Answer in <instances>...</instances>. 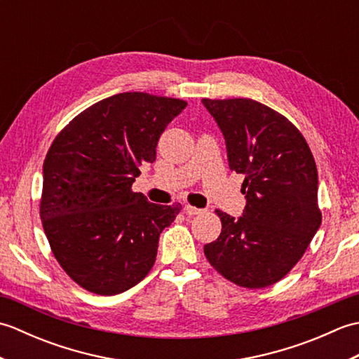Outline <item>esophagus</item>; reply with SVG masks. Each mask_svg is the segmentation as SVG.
I'll use <instances>...</instances> for the list:
<instances>
[{
    "label": "esophagus",
    "mask_w": 359,
    "mask_h": 359,
    "mask_svg": "<svg viewBox=\"0 0 359 359\" xmlns=\"http://www.w3.org/2000/svg\"><path fill=\"white\" fill-rule=\"evenodd\" d=\"M185 212L188 216H196V215H201V212L203 211V210H201V208H196V207H191V205H185Z\"/></svg>",
    "instance_id": "1"
}]
</instances>
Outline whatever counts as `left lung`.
Masks as SVG:
<instances>
[{
	"label": "left lung",
	"instance_id": "1",
	"mask_svg": "<svg viewBox=\"0 0 359 359\" xmlns=\"http://www.w3.org/2000/svg\"><path fill=\"white\" fill-rule=\"evenodd\" d=\"M203 106L224 134L230 170L243 175L241 217L217 210L222 233L203 247L208 262L247 288L276 284L306 253L321 225L318 170L297 128L250 98Z\"/></svg>",
	"mask_w": 359,
	"mask_h": 359
}]
</instances>
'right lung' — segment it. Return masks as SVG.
Instances as JSON below:
<instances>
[{
  "instance_id": "1",
  "label": "right lung",
  "mask_w": 359,
  "mask_h": 359,
  "mask_svg": "<svg viewBox=\"0 0 359 359\" xmlns=\"http://www.w3.org/2000/svg\"><path fill=\"white\" fill-rule=\"evenodd\" d=\"M185 108L179 98L117 94L79 114L52 142L40 217L58 264L88 292L123 293L154 265L160 233L182 205L151 203L131 187Z\"/></svg>"
}]
</instances>
